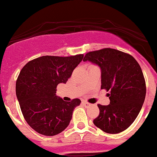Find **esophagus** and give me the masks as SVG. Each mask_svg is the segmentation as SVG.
<instances>
[{"label":"esophagus","mask_w":157,"mask_h":157,"mask_svg":"<svg viewBox=\"0 0 157 157\" xmlns=\"http://www.w3.org/2000/svg\"><path fill=\"white\" fill-rule=\"evenodd\" d=\"M83 105L84 107H88V106H90V104H89L88 102H87V101H83Z\"/></svg>","instance_id":"obj_1"}]
</instances>
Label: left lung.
Instances as JSON below:
<instances>
[{
	"label": "left lung",
	"mask_w": 157,
	"mask_h": 157,
	"mask_svg": "<svg viewBox=\"0 0 157 157\" xmlns=\"http://www.w3.org/2000/svg\"><path fill=\"white\" fill-rule=\"evenodd\" d=\"M83 61L100 67L101 88L110 91V105H98L100 113L94 124L110 134L127 129L138 116L146 98V81L140 64L129 54L110 48L87 52Z\"/></svg>",
	"instance_id": "left-lung-1"
}]
</instances>
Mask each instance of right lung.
<instances>
[{
	"instance_id": "obj_1",
	"label": "right lung",
	"mask_w": 157,
	"mask_h": 157,
	"mask_svg": "<svg viewBox=\"0 0 157 157\" xmlns=\"http://www.w3.org/2000/svg\"><path fill=\"white\" fill-rule=\"evenodd\" d=\"M83 54L71 56H44L29 61L16 81V96L25 119L35 131L52 136L69 125L80 100L65 101L56 95L59 83H66Z\"/></svg>"
}]
</instances>
